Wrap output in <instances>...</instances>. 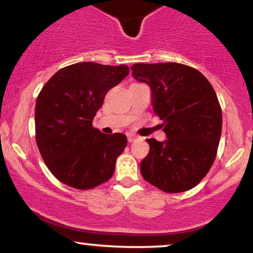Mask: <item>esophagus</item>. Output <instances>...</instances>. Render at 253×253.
<instances>
[{"mask_svg": "<svg viewBox=\"0 0 253 253\" xmlns=\"http://www.w3.org/2000/svg\"><path fill=\"white\" fill-rule=\"evenodd\" d=\"M136 138H137V136L132 135V133H127V141H129L130 143H132L133 141H136Z\"/></svg>", "mask_w": 253, "mask_h": 253, "instance_id": "1", "label": "esophagus"}]
</instances>
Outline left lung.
<instances>
[{"label":"left lung","instance_id":"8db88e82","mask_svg":"<svg viewBox=\"0 0 253 253\" xmlns=\"http://www.w3.org/2000/svg\"><path fill=\"white\" fill-rule=\"evenodd\" d=\"M133 79L149 84L154 112L168 138L146 139L150 152L141 162L146 182L168 193L188 191L207 176L222 133V108L202 73L180 63H137Z\"/></svg>","mask_w":253,"mask_h":253}]
</instances>
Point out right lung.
Here are the masks:
<instances>
[{"mask_svg": "<svg viewBox=\"0 0 253 253\" xmlns=\"http://www.w3.org/2000/svg\"><path fill=\"white\" fill-rule=\"evenodd\" d=\"M127 75L124 64L81 62L58 70L37 96V146L50 172L65 185L89 190L114 174L126 136L102 133L92 120L107 92Z\"/></svg>", "mask_w": 253, "mask_h": 253, "instance_id": "right-lung-1", "label": "right lung"}]
</instances>
